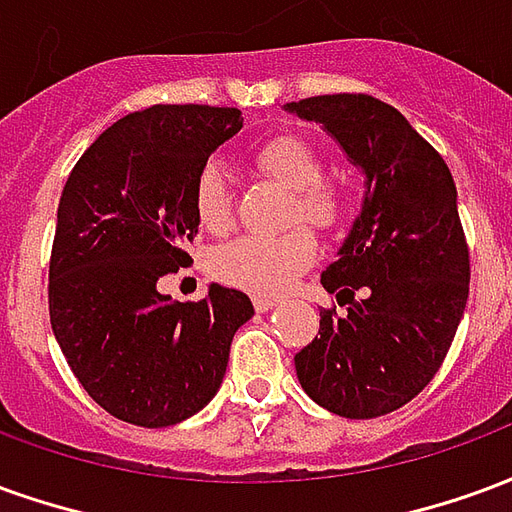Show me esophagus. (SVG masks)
Instances as JSON below:
<instances>
[{
	"label": "esophagus",
	"mask_w": 512,
	"mask_h": 512,
	"mask_svg": "<svg viewBox=\"0 0 512 512\" xmlns=\"http://www.w3.org/2000/svg\"><path fill=\"white\" fill-rule=\"evenodd\" d=\"M252 304H255L257 312H268L277 307V299H271V296H255V299H252Z\"/></svg>",
	"instance_id": "34e87169"
}]
</instances>
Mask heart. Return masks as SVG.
Returning a JSON list of instances; mask_svg holds the SVG:
<instances>
[{
    "label": "heart",
    "mask_w": 512,
    "mask_h": 512,
    "mask_svg": "<svg viewBox=\"0 0 512 512\" xmlns=\"http://www.w3.org/2000/svg\"><path fill=\"white\" fill-rule=\"evenodd\" d=\"M255 167L290 189L288 222L307 221L321 233L340 230L351 213V194L343 183L323 178V156L310 139L299 134H274L260 142L252 153ZM191 205L205 230L224 233L233 224V191L230 178L216 161L202 164ZM315 235L303 225L279 235H238L213 249V277L233 288L271 296L293 285L315 257Z\"/></svg>",
    "instance_id": "heart-1"
}]
</instances>
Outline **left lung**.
Here are the masks:
<instances>
[{
  "mask_svg": "<svg viewBox=\"0 0 512 512\" xmlns=\"http://www.w3.org/2000/svg\"><path fill=\"white\" fill-rule=\"evenodd\" d=\"M288 109L321 123L367 178L362 216L321 274L345 312H321L296 376L332 414L384 417L439 373L469 299L455 180L439 150L373 95H315Z\"/></svg>",
  "mask_w": 512,
  "mask_h": 512,
  "instance_id": "8db88e82",
  "label": "left lung"
}]
</instances>
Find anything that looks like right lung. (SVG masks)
Listing matches in <instances>:
<instances>
[{
    "label": "right lung",
    "instance_id": "right-lung-1",
    "mask_svg": "<svg viewBox=\"0 0 512 512\" xmlns=\"http://www.w3.org/2000/svg\"><path fill=\"white\" fill-rule=\"evenodd\" d=\"M244 126L233 106L156 104L126 115L68 175L49 260V318L84 392L112 417L167 428L222 384L230 343L255 310L211 285L200 301L158 293L189 266L200 167Z\"/></svg>",
    "mask_w": 512,
    "mask_h": 512
}]
</instances>
